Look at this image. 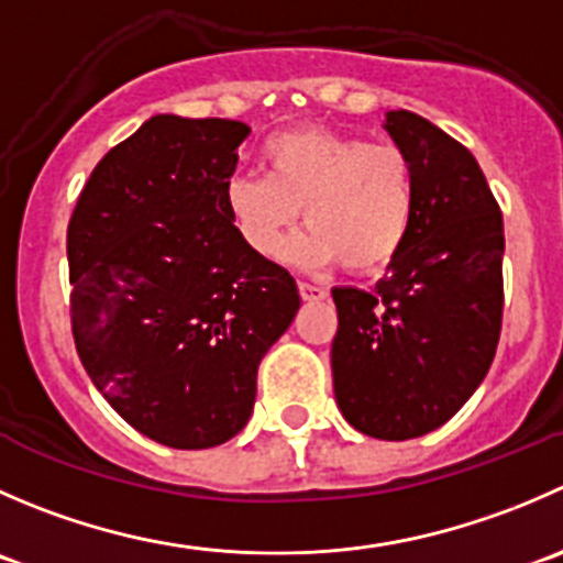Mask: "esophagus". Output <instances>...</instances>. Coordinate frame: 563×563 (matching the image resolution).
Wrapping results in <instances>:
<instances>
[{
  "label": "esophagus",
  "mask_w": 563,
  "mask_h": 563,
  "mask_svg": "<svg viewBox=\"0 0 563 563\" xmlns=\"http://www.w3.org/2000/svg\"><path fill=\"white\" fill-rule=\"evenodd\" d=\"M297 288H299V297H302L305 302H313V299H324V297H327L324 288H321V286H313V283L299 280V283H297Z\"/></svg>",
  "instance_id": "obj_1"
}]
</instances>
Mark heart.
Masks as SVG:
<instances>
[{
	"mask_svg": "<svg viewBox=\"0 0 563 563\" xmlns=\"http://www.w3.org/2000/svg\"><path fill=\"white\" fill-rule=\"evenodd\" d=\"M269 176L233 173L225 209L253 253L272 258L305 209L308 231L294 239L286 258L305 269L341 261L352 275H379L396 261L415 214V176L396 145L308 125L264 143Z\"/></svg>",
	"mask_w": 563,
	"mask_h": 563,
	"instance_id": "heart-1",
	"label": "heart"
}]
</instances>
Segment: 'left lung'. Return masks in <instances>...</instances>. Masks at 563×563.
Wrapping results in <instances>:
<instances>
[{
    "label": "left lung",
    "instance_id": "obj_1",
    "mask_svg": "<svg viewBox=\"0 0 563 563\" xmlns=\"http://www.w3.org/2000/svg\"><path fill=\"white\" fill-rule=\"evenodd\" d=\"M382 125L412 165V228L374 291L332 288V387L357 432L412 440L454 418L493 363L504 217L454 136L407 109H390Z\"/></svg>",
    "mask_w": 563,
    "mask_h": 563
}]
</instances>
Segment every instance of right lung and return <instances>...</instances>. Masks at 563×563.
I'll use <instances>...</instances> for the list:
<instances>
[{
    "label": "right lung",
    "mask_w": 563,
    "mask_h": 563,
    "mask_svg": "<svg viewBox=\"0 0 563 563\" xmlns=\"http://www.w3.org/2000/svg\"><path fill=\"white\" fill-rule=\"evenodd\" d=\"M250 125L154 114L114 145L68 225L81 365L140 434L181 451L247 427L258 365L299 310L283 266L225 209Z\"/></svg>",
    "instance_id": "obj_1"
}]
</instances>
